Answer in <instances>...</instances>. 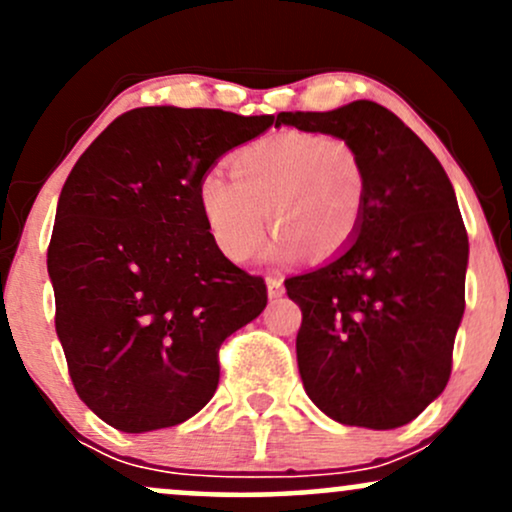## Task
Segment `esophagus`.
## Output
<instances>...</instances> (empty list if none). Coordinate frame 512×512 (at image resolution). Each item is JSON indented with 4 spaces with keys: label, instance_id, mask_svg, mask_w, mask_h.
Segmentation results:
<instances>
[{
    "label": "esophagus",
    "instance_id": "34e87169",
    "mask_svg": "<svg viewBox=\"0 0 512 512\" xmlns=\"http://www.w3.org/2000/svg\"><path fill=\"white\" fill-rule=\"evenodd\" d=\"M267 293L269 298L284 296V279H279V276H267Z\"/></svg>",
    "mask_w": 512,
    "mask_h": 512
}]
</instances>
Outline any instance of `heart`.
Returning a JSON list of instances; mask_svg holds the SVG:
<instances>
[{"mask_svg":"<svg viewBox=\"0 0 512 512\" xmlns=\"http://www.w3.org/2000/svg\"><path fill=\"white\" fill-rule=\"evenodd\" d=\"M231 177L209 168L197 180L204 226L231 262L257 255L267 219L279 231L269 245L274 260H293L305 248L332 257L361 231L366 166L344 137L303 129L269 134L231 156Z\"/></svg>","mask_w":512,"mask_h":512,"instance_id":"b5f03b06","label":"heart"}]
</instances>
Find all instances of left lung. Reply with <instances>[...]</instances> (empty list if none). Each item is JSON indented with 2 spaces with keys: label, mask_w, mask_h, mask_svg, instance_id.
Returning <instances> with one entry per match:
<instances>
[{
  "label": "left lung",
  "mask_w": 512,
  "mask_h": 512,
  "mask_svg": "<svg viewBox=\"0 0 512 512\" xmlns=\"http://www.w3.org/2000/svg\"><path fill=\"white\" fill-rule=\"evenodd\" d=\"M276 125L344 137L368 180L354 243L286 279L303 313L296 356L305 392L339 424H409L448 385L464 313L469 243L455 190L431 149L373 101L281 113Z\"/></svg>",
  "instance_id": "obj_1"
}]
</instances>
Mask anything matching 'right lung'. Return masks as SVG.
<instances>
[{
  "label": "right lung",
  "instance_id": "right-lung-1",
  "mask_svg": "<svg viewBox=\"0 0 512 512\" xmlns=\"http://www.w3.org/2000/svg\"><path fill=\"white\" fill-rule=\"evenodd\" d=\"M274 125L216 108H134L74 163L48 248L76 395L127 433L178 426L214 397L219 349L267 305L197 204L216 158Z\"/></svg>",
  "mask_w": 512,
  "mask_h": 512
}]
</instances>
